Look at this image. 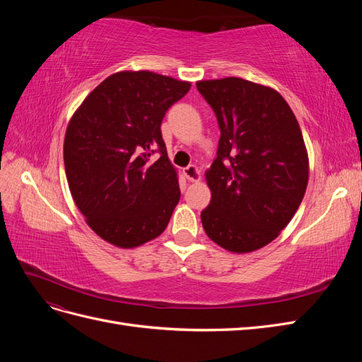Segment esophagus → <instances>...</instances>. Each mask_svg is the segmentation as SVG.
I'll list each match as a JSON object with an SVG mask.
<instances>
[{
  "label": "esophagus",
  "mask_w": 362,
  "mask_h": 362,
  "mask_svg": "<svg viewBox=\"0 0 362 362\" xmlns=\"http://www.w3.org/2000/svg\"><path fill=\"white\" fill-rule=\"evenodd\" d=\"M184 177L187 178L189 181H199L201 180V175H199V170L198 168L194 166V164H190V166L184 168Z\"/></svg>",
  "instance_id": "obj_1"
}]
</instances>
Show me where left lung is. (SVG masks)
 I'll return each mask as SVG.
<instances>
[{
    "mask_svg": "<svg viewBox=\"0 0 362 362\" xmlns=\"http://www.w3.org/2000/svg\"><path fill=\"white\" fill-rule=\"evenodd\" d=\"M217 117V158L205 173L211 201L201 213L214 243L245 254L275 240L308 184V154L286 100L270 87L235 78L196 83Z\"/></svg>",
    "mask_w": 362,
    "mask_h": 362,
    "instance_id": "1",
    "label": "left lung"
}]
</instances>
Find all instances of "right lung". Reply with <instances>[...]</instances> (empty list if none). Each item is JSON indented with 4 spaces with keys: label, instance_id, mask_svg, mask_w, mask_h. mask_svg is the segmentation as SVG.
<instances>
[{
    "label": "right lung",
    "instance_id": "right-lung-1",
    "mask_svg": "<svg viewBox=\"0 0 362 362\" xmlns=\"http://www.w3.org/2000/svg\"><path fill=\"white\" fill-rule=\"evenodd\" d=\"M189 90L166 75L117 72L74 113L64 170L76 206L105 242L129 249L166 229L181 192L160 127Z\"/></svg>",
    "mask_w": 362,
    "mask_h": 362
}]
</instances>
